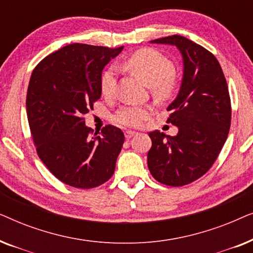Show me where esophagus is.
I'll return each instance as SVG.
<instances>
[{"instance_id":"34e87169","label":"esophagus","mask_w":253,"mask_h":253,"mask_svg":"<svg viewBox=\"0 0 253 253\" xmlns=\"http://www.w3.org/2000/svg\"><path fill=\"white\" fill-rule=\"evenodd\" d=\"M137 132H134V131H130V130H127V131H126V132H124V136H126V139H130L131 137H133L134 134H136Z\"/></svg>"}]
</instances>
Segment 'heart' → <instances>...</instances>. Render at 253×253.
I'll return each mask as SVG.
<instances>
[{"label": "heart", "instance_id": "b5f03b06", "mask_svg": "<svg viewBox=\"0 0 253 253\" xmlns=\"http://www.w3.org/2000/svg\"><path fill=\"white\" fill-rule=\"evenodd\" d=\"M123 67L136 74L151 86L158 98H166L175 86L174 63L170 58L153 48H144L133 53L124 61ZM116 70L114 67L106 69L100 78L101 93L112 98L116 92ZM151 108L139 105H126L117 110L114 122L122 126L137 127L150 116Z\"/></svg>", "mask_w": 253, "mask_h": 253}]
</instances>
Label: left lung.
I'll return each mask as SVG.
<instances>
[{"instance_id": "1", "label": "left lung", "mask_w": 253, "mask_h": 253, "mask_svg": "<svg viewBox=\"0 0 253 253\" xmlns=\"http://www.w3.org/2000/svg\"><path fill=\"white\" fill-rule=\"evenodd\" d=\"M151 42L177 47L184 69L178 94L167 108V123L177 126L178 132L174 137L159 130L148 133L147 166L158 182L182 186L206 174L226 143L231 121L229 91L220 63L200 44L177 34Z\"/></svg>"}]
</instances>
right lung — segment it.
<instances>
[{"label": "right lung", "instance_id": "right-lung-1", "mask_svg": "<svg viewBox=\"0 0 253 253\" xmlns=\"http://www.w3.org/2000/svg\"><path fill=\"white\" fill-rule=\"evenodd\" d=\"M122 49L71 43L44 57L31 75L26 112L37 153L55 177L74 188H96L115 171L122 130L106 126L94 133L84 115L101 96L103 68Z\"/></svg>", "mask_w": 253, "mask_h": 253}]
</instances>
